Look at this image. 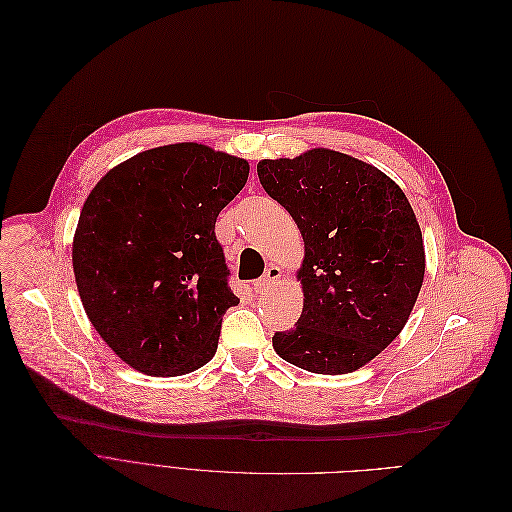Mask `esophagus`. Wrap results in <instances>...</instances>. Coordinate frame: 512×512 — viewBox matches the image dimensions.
<instances>
[{
    "label": "esophagus",
    "mask_w": 512,
    "mask_h": 512,
    "mask_svg": "<svg viewBox=\"0 0 512 512\" xmlns=\"http://www.w3.org/2000/svg\"><path fill=\"white\" fill-rule=\"evenodd\" d=\"M281 279V269L279 266H269V269L264 271V275L254 283L256 291H266L273 283H277Z\"/></svg>",
    "instance_id": "obj_1"
}]
</instances>
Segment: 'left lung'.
I'll use <instances>...</instances> for the list:
<instances>
[{
    "mask_svg": "<svg viewBox=\"0 0 512 512\" xmlns=\"http://www.w3.org/2000/svg\"><path fill=\"white\" fill-rule=\"evenodd\" d=\"M258 179L304 239V308L275 352L300 369H360L404 329L425 277L423 235L404 191L333 150L258 162Z\"/></svg>",
    "mask_w": 512,
    "mask_h": 512,
    "instance_id": "1",
    "label": "left lung"
}]
</instances>
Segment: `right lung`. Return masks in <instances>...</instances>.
I'll list each match as a JSON object with an SVG mask.
<instances>
[{"mask_svg":"<svg viewBox=\"0 0 512 512\" xmlns=\"http://www.w3.org/2000/svg\"><path fill=\"white\" fill-rule=\"evenodd\" d=\"M250 164L175 143L114 166L83 204L72 269L95 331L129 367L177 377L212 360L239 298L214 225Z\"/></svg>","mask_w":512,"mask_h":512,"instance_id":"1","label":"right lung"}]
</instances>
